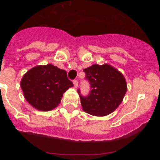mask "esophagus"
Here are the masks:
<instances>
[{
	"mask_svg": "<svg viewBox=\"0 0 160 160\" xmlns=\"http://www.w3.org/2000/svg\"><path fill=\"white\" fill-rule=\"evenodd\" d=\"M73 87H75V88H77V87H78V82L77 80H73Z\"/></svg>",
	"mask_w": 160,
	"mask_h": 160,
	"instance_id": "1",
	"label": "esophagus"
}]
</instances>
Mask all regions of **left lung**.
<instances>
[{"label":"left lung","mask_w":160,"mask_h":160,"mask_svg":"<svg viewBox=\"0 0 160 160\" xmlns=\"http://www.w3.org/2000/svg\"><path fill=\"white\" fill-rule=\"evenodd\" d=\"M90 83L89 94L83 96L78 90L83 111L96 116L111 114L122 102L127 92L122 74L110 65H93L83 70Z\"/></svg>","instance_id":"left-lung-1"}]
</instances>
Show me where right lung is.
Masks as SVG:
<instances>
[{
	"label": "right lung",
	"instance_id": "right-lung-1",
	"mask_svg": "<svg viewBox=\"0 0 160 160\" xmlns=\"http://www.w3.org/2000/svg\"><path fill=\"white\" fill-rule=\"evenodd\" d=\"M73 86L66 70L52 64L32 68L21 82L25 99L34 108L43 111L58 107L64 92Z\"/></svg>",
	"mask_w": 160,
	"mask_h": 160
}]
</instances>
